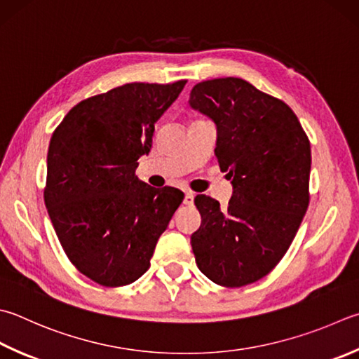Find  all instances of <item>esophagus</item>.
Instances as JSON below:
<instances>
[{
    "mask_svg": "<svg viewBox=\"0 0 359 359\" xmlns=\"http://www.w3.org/2000/svg\"><path fill=\"white\" fill-rule=\"evenodd\" d=\"M194 198H195L194 192H191V191H186V194H184V205H187V206H192V205H194Z\"/></svg>",
    "mask_w": 359,
    "mask_h": 359,
    "instance_id": "1",
    "label": "esophagus"
}]
</instances>
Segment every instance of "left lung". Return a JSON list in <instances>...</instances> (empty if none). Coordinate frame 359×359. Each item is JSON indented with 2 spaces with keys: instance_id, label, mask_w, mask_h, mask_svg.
<instances>
[{
  "instance_id": "obj_1",
  "label": "left lung",
  "mask_w": 359,
  "mask_h": 359,
  "mask_svg": "<svg viewBox=\"0 0 359 359\" xmlns=\"http://www.w3.org/2000/svg\"><path fill=\"white\" fill-rule=\"evenodd\" d=\"M189 103L217 125L215 156L234 189L226 208L195 197V261L215 285L245 286L272 272L299 231L309 205V139L285 101L241 78L195 84Z\"/></svg>"
}]
</instances>
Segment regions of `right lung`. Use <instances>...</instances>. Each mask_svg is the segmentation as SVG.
I'll return each mask as SVG.
<instances>
[{
  "mask_svg": "<svg viewBox=\"0 0 359 359\" xmlns=\"http://www.w3.org/2000/svg\"><path fill=\"white\" fill-rule=\"evenodd\" d=\"M186 83L116 87L73 106L53 133L45 206L67 258L101 286L131 285L147 272L184 198L175 187L145 184L136 168Z\"/></svg>",
  "mask_w": 359,
  "mask_h": 359,
  "instance_id": "obj_1",
  "label": "right lung"
}]
</instances>
